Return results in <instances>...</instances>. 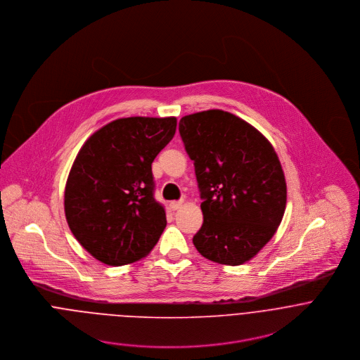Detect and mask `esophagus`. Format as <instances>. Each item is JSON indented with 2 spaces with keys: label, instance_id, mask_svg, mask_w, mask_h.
Segmentation results:
<instances>
[{
  "label": "esophagus",
  "instance_id": "34e87169",
  "mask_svg": "<svg viewBox=\"0 0 360 360\" xmlns=\"http://www.w3.org/2000/svg\"><path fill=\"white\" fill-rule=\"evenodd\" d=\"M181 206H183V202H177V201L170 202V209H172V210H179Z\"/></svg>",
  "mask_w": 360,
  "mask_h": 360
}]
</instances>
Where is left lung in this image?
Masks as SVG:
<instances>
[{
    "instance_id": "left-lung-1",
    "label": "left lung",
    "mask_w": 360,
    "mask_h": 360,
    "mask_svg": "<svg viewBox=\"0 0 360 360\" xmlns=\"http://www.w3.org/2000/svg\"><path fill=\"white\" fill-rule=\"evenodd\" d=\"M179 131L204 200L195 248L220 264L251 260L277 231L287 205L273 146L252 124L221 109L181 117Z\"/></svg>"
}]
</instances>
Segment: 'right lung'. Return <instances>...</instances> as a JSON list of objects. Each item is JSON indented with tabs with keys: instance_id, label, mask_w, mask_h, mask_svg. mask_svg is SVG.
Returning a JSON list of instances; mask_svg holds the SVG:
<instances>
[{
	"instance_id": "1",
	"label": "right lung",
	"mask_w": 360,
	"mask_h": 360,
	"mask_svg": "<svg viewBox=\"0 0 360 360\" xmlns=\"http://www.w3.org/2000/svg\"><path fill=\"white\" fill-rule=\"evenodd\" d=\"M177 119H116L80 148L65 186V216L80 245L122 266L147 257L166 227L154 198L153 162L173 139Z\"/></svg>"
}]
</instances>
